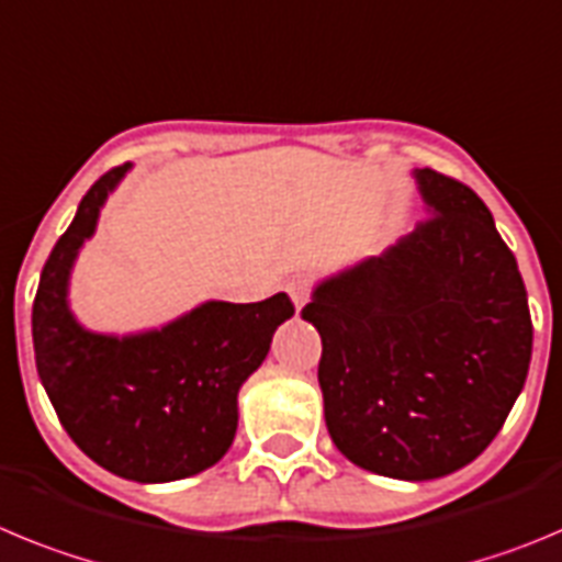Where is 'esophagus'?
Masks as SVG:
<instances>
[{
	"instance_id": "obj_1",
	"label": "esophagus",
	"mask_w": 562,
	"mask_h": 562,
	"mask_svg": "<svg viewBox=\"0 0 562 562\" xmlns=\"http://www.w3.org/2000/svg\"><path fill=\"white\" fill-rule=\"evenodd\" d=\"M285 291L291 293L293 305L302 307L307 300H311V280H307V277H293V280L285 285Z\"/></svg>"
}]
</instances>
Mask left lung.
Wrapping results in <instances>:
<instances>
[{"label":"left lung","mask_w":562,"mask_h":562,"mask_svg":"<svg viewBox=\"0 0 562 562\" xmlns=\"http://www.w3.org/2000/svg\"><path fill=\"white\" fill-rule=\"evenodd\" d=\"M414 179L428 218L318 282L302 318L322 336L318 386L338 451L378 476L426 482L502 431L527 381L532 316L484 201L431 168Z\"/></svg>","instance_id":"obj_1"}]
</instances>
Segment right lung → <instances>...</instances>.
Wrapping results in <instances>:
<instances>
[{"instance_id":"right-lung-1","label":"right lung","mask_w":562,"mask_h":562,"mask_svg":"<svg viewBox=\"0 0 562 562\" xmlns=\"http://www.w3.org/2000/svg\"><path fill=\"white\" fill-rule=\"evenodd\" d=\"M128 168H111L89 187L44 262L33 302L35 369L86 457L131 482H176L229 451L237 392L293 305L285 293L249 305L204 302L161 330L123 338L80 327L67 302L69 271Z\"/></svg>"}]
</instances>
